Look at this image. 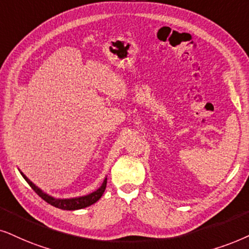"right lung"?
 Instances as JSON below:
<instances>
[{"instance_id":"1","label":"right lung","mask_w":249,"mask_h":249,"mask_svg":"<svg viewBox=\"0 0 249 249\" xmlns=\"http://www.w3.org/2000/svg\"><path fill=\"white\" fill-rule=\"evenodd\" d=\"M20 175L23 176V178L28 182V185L33 188V191L39 195L41 199H43L46 202H48L49 204H52V206L56 207V208L63 209V210H77V209H83V208H86V207L92 206L93 203H95L96 201L100 200V197L102 196L103 193H105L106 187H107V177H106L101 186L97 188L96 191L92 192V193L84 195V196L71 197V199H57V197H54L52 196V195L45 193V192L41 190V188L37 187L36 185H34L33 182L23 174V172H20Z\"/></svg>"}]
</instances>
